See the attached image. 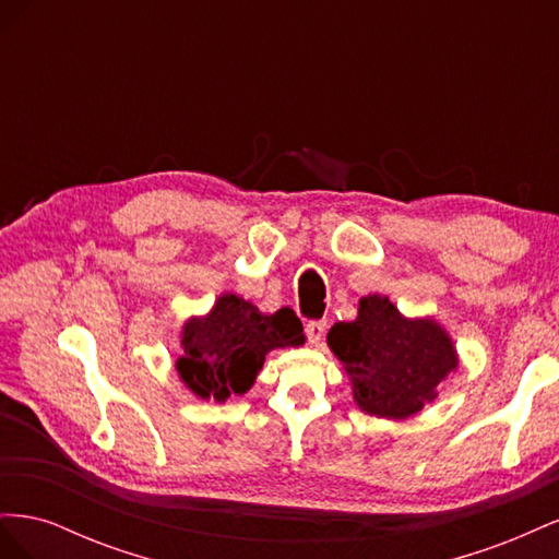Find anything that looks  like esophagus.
Wrapping results in <instances>:
<instances>
[{
	"label": "esophagus",
	"instance_id": "34e87169",
	"mask_svg": "<svg viewBox=\"0 0 559 559\" xmlns=\"http://www.w3.org/2000/svg\"><path fill=\"white\" fill-rule=\"evenodd\" d=\"M306 333H308V341L312 345H319L324 341V333H326V321L324 319H317V321H308L306 324Z\"/></svg>",
	"mask_w": 559,
	"mask_h": 559
}]
</instances>
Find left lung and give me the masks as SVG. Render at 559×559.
Wrapping results in <instances>:
<instances>
[{"label": "left lung", "instance_id": "8db88e82", "mask_svg": "<svg viewBox=\"0 0 559 559\" xmlns=\"http://www.w3.org/2000/svg\"><path fill=\"white\" fill-rule=\"evenodd\" d=\"M326 343L366 415L405 419L438 396L436 386L460 366L450 333L431 317H405L392 300L370 294L354 321H337Z\"/></svg>", "mask_w": 559, "mask_h": 559}]
</instances>
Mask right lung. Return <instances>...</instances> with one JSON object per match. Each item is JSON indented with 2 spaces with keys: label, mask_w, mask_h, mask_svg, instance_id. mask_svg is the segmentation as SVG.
Returning a JSON list of instances; mask_svg holds the SVG:
<instances>
[{
  "label": "right lung",
  "mask_w": 559,
  "mask_h": 559,
  "mask_svg": "<svg viewBox=\"0 0 559 559\" xmlns=\"http://www.w3.org/2000/svg\"><path fill=\"white\" fill-rule=\"evenodd\" d=\"M179 380L202 401L224 403L230 394H247L261 373L265 354L306 343L300 319L282 308L261 312L238 294H222L212 310L183 321Z\"/></svg>",
  "instance_id": "right-lung-1"
}]
</instances>
